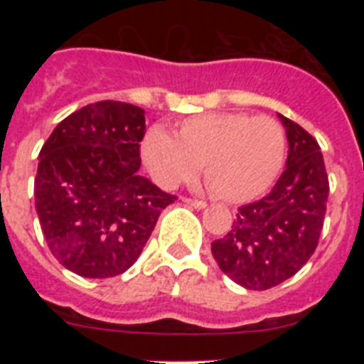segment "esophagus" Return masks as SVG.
<instances>
[{
    "instance_id": "1",
    "label": "esophagus",
    "mask_w": 364,
    "mask_h": 364,
    "mask_svg": "<svg viewBox=\"0 0 364 364\" xmlns=\"http://www.w3.org/2000/svg\"><path fill=\"white\" fill-rule=\"evenodd\" d=\"M186 204L193 205L195 210H204L205 208V202L204 200H198V198H184Z\"/></svg>"
}]
</instances>
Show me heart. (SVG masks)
<instances>
[{
    "mask_svg": "<svg viewBox=\"0 0 364 364\" xmlns=\"http://www.w3.org/2000/svg\"><path fill=\"white\" fill-rule=\"evenodd\" d=\"M142 156L166 188L193 178L204 167L208 188L226 202L257 198L284 166V127L272 117L210 112L184 120L176 136L154 127L146 134Z\"/></svg>",
    "mask_w": 364,
    "mask_h": 364,
    "instance_id": "b5f03b06",
    "label": "heart"
}]
</instances>
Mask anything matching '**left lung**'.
<instances>
[{"mask_svg": "<svg viewBox=\"0 0 364 364\" xmlns=\"http://www.w3.org/2000/svg\"><path fill=\"white\" fill-rule=\"evenodd\" d=\"M290 144L286 169L272 191L239 208L233 226L211 242L217 264L247 290H269L306 264L319 244L328 184L323 153L314 136L279 114Z\"/></svg>", "mask_w": 364, "mask_h": 364, "instance_id": "1", "label": "left lung"}]
</instances>
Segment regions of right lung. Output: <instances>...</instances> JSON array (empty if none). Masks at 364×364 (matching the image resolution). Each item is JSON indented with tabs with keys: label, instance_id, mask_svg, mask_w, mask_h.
Instances as JSON below:
<instances>
[{
	"label": "right lung",
	"instance_id": "1",
	"mask_svg": "<svg viewBox=\"0 0 364 364\" xmlns=\"http://www.w3.org/2000/svg\"><path fill=\"white\" fill-rule=\"evenodd\" d=\"M144 109L104 100L56 125L40 151L34 200L45 242L89 279L136 262L164 208L176 200L138 175Z\"/></svg>",
	"mask_w": 364,
	"mask_h": 364
}]
</instances>
